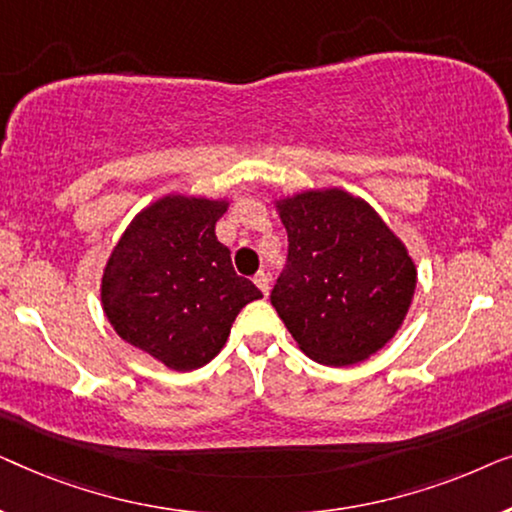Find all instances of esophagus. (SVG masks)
Masks as SVG:
<instances>
[{"instance_id": "1", "label": "esophagus", "mask_w": 512, "mask_h": 512, "mask_svg": "<svg viewBox=\"0 0 512 512\" xmlns=\"http://www.w3.org/2000/svg\"><path fill=\"white\" fill-rule=\"evenodd\" d=\"M254 284L258 286V289H261L263 296H268V293H270V277H268V272H263V270L256 272Z\"/></svg>"}]
</instances>
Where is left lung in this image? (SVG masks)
Masks as SVG:
<instances>
[{
  "mask_svg": "<svg viewBox=\"0 0 512 512\" xmlns=\"http://www.w3.org/2000/svg\"><path fill=\"white\" fill-rule=\"evenodd\" d=\"M289 233V270L272 305L296 345L321 366H354L401 331L417 265L380 214L345 188L275 198Z\"/></svg>",
  "mask_w": 512,
  "mask_h": 512,
  "instance_id": "8db88e82",
  "label": "left lung"
}]
</instances>
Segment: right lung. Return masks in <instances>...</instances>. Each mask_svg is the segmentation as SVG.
Returning <instances> with one entry per match:
<instances>
[{
    "mask_svg": "<svg viewBox=\"0 0 512 512\" xmlns=\"http://www.w3.org/2000/svg\"><path fill=\"white\" fill-rule=\"evenodd\" d=\"M228 207L230 198L167 193L135 214L102 270L114 331L179 373L212 361L242 307L263 298L216 240Z\"/></svg>",
    "mask_w": 512,
    "mask_h": 512,
    "instance_id": "right-lung-1",
    "label": "right lung"
}]
</instances>
